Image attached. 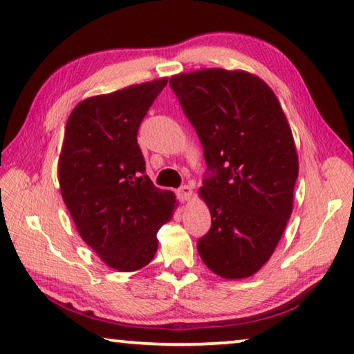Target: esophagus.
I'll return each instance as SVG.
<instances>
[{
	"instance_id": "obj_1",
	"label": "esophagus",
	"mask_w": 354,
	"mask_h": 354,
	"mask_svg": "<svg viewBox=\"0 0 354 354\" xmlns=\"http://www.w3.org/2000/svg\"><path fill=\"white\" fill-rule=\"evenodd\" d=\"M191 194H193V189H191V187H188V185H183V187L177 189V196L182 201H188L191 198Z\"/></svg>"
}]
</instances>
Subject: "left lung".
<instances>
[{"label":"left lung","mask_w":354,"mask_h":354,"mask_svg":"<svg viewBox=\"0 0 354 354\" xmlns=\"http://www.w3.org/2000/svg\"><path fill=\"white\" fill-rule=\"evenodd\" d=\"M174 94L204 147L199 189L212 227L198 251L213 273L249 277L268 262L293 210L298 155L279 100L243 71L174 75Z\"/></svg>","instance_id":"left-lung-1"}]
</instances>
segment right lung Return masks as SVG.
I'll use <instances>...</instances> for the list:
<instances>
[{"instance_id":"add662e5","label":"right lung","mask_w":354,"mask_h":354,"mask_svg":"<svg viewBox=\"0 0 354 354\" xmlns=\"http://www.w3.org/2000/svg\"><path fill=\"white\" fill-rule=\"evenodd\" d=\"M160 78L89 97L73 108L59 155V188L81 239L108 266L136 271L153 259L176 196L146 174L138 130Z\"/></svg>"}]
</instances>
